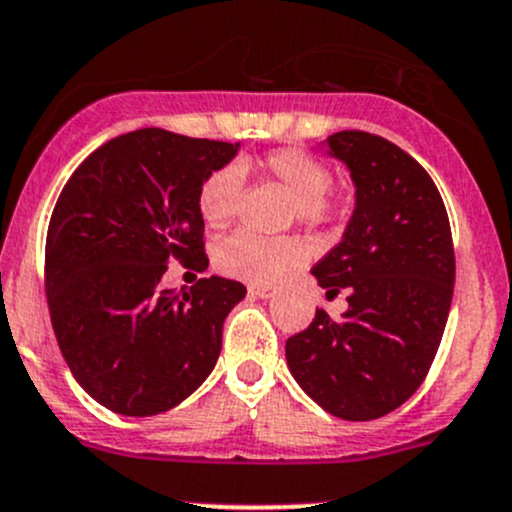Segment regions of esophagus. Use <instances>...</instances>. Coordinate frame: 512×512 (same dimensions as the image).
<instances>
[{
	"mask_svg": "<svg viewBox=\"0 0 512 512\" xmlns=\"http://www.w3.org/2000/svg\"><path fill=\"white\" fill-rule=\"evenodd\" d=\"M249 293L256 298H271L276 293V286H271V283H254V286H249Z\"/></svg>",
	"mask_w": 512,
	"mask_h": 512,
	"instance_id": "esophagus-1",
	"label": "esophagus"
}]
</instances>
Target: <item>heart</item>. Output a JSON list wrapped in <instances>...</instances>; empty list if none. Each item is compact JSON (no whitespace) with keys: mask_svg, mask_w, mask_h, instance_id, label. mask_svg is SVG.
<instances>
[{"mask_svg":"<svg viewBox=\"0 0 512 512\" xmlns=\"http://www.w3.org/2000/svg\"><path fill=\"white\" fill-rule=\"evenodd\" d=\"M268 179L291 194V216L301 224H326L336 216V196L331 184V166L316 154L296 146L268 151L261 159ZM244 194V171L236 164L219 166L201 184L196 206L209 229L231 224ZM306 261V249L293 236H258L236 231L214 246V266L224 276L241 281L266 283Z\"/></svg>","mask_w":512,"mask_h":512,"instance_id":"1","label":"heart"}]
</instances>
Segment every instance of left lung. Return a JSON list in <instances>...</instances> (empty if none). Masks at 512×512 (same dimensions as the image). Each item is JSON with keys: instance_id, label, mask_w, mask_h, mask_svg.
<instances>
[{"instance_id": "obj_1", "label": "left lung", "mask_w": 512, "mask_h": 512, "mask_svg": "<svg viewBox=\"0 0 512 512\" xmlns=\"http://www.w3.org/2000/svg\"><path fill=\"white\" fill-rule=\"evenodd\" d=\"M328 146L351 169L356 211L313 276L328 298L346 291L348 311L316 308L286 341V361L323 411L373 421L426 381L453 301V236L433 179L401 146L358 129Z\"/></svg>"}]
</instances>
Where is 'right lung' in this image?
Listing matches in <instances>:
<instances>
[{
    "label": "right lung",
    "mask_w": 512,
    "mask_h": 512,
    "mask_svg": "<svg viewBox=\"0 0 512 512\" xmlns=\"http://www.w3.org/2000/svg\"><path fill=\"white\" fill-rule=\"evenodd\" d=\"M239 144L139 129L101 144L69 176L44 251L49 316L79 386L121 416H156L206 381L246 286H159L169 263L206 271L196 196Z\"/></svg>",
    "instance_id": "add662e5"
}]
</instances>
